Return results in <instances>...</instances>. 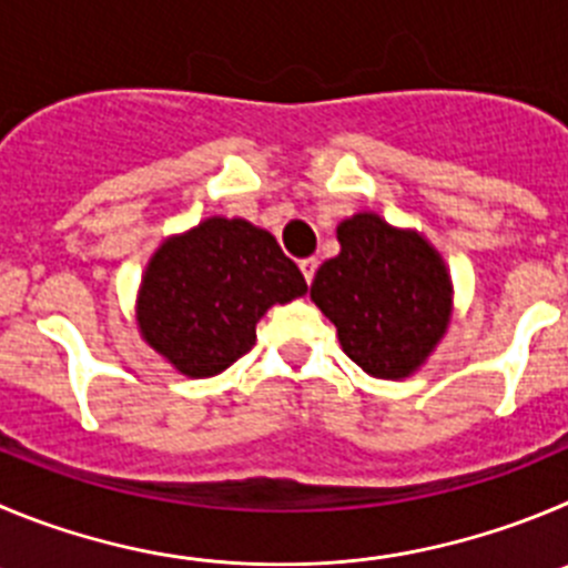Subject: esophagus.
<instances>
[{"label": "esophagus", "mask_w": 568, "mask_h": 568, "mask_svg": "<svg viewBox=\"0 0 568 568\" xmlns=\"http://www.w3.org/2000/svg\"><path fill=\"white\" fill-rule=\"evenodd\" d=\"M316 266H320V260H316V257L300 260V268H302V277H305V283H314Z\"/></svg>", "instance_id": "esophagus-1"}]
</instances>
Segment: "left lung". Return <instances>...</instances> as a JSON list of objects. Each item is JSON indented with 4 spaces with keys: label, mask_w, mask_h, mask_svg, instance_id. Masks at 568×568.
I'll list each match as a JSON object with an SVG mask.
<instances>
[{
    "label": "left lung",
    "mask_w": 568,
    "mask_h": 568,
    "mask_svg": "<svg viewBox=\"0 0 568 568\" xmlns=\"http://www.w3.org/2000/svg\"><path fill=\"white\" fill-rule=\"evenodd\" d=\"M336 237L342 252L320 266L311 300L364 373L409 378L452 325L454 285L443 254L423 232L369 210L344 219Z\"/></svg>",
    "instance_id": "obj_1"
}]
</instances>
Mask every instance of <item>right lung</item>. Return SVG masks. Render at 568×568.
<instances>
[{"label": "right lung", "mask_w": 568, "mask_h": 568, "mask_svg": "<svg viewBox=\"0 0 568 568\" xmlns=\"http://www.w3.org/2000/svg\"><path fill=\"white\" fill-rule=\"evenodd\" d=\"M305 291L272 232L210 215L151 254L136 291V331L179 375L212 378L252 349L272 305Z\"/></svg>", "instance_id": "1"}]
</instances>
